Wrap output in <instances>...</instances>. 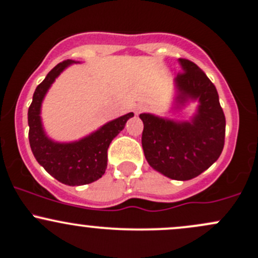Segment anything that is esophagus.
Segmentation results:
<instances>
[{"mask_svg": "<svg viewBox=\"0 0 258 258\" xmlns=\"http://www.w3.org/2000/svg\"><path fill=\"white\" fill-rule=\"evenodd\" d=\"M145 110H146L145 105H137V106L135 107V113H136V115H138V113H141V112H142V111H145Z\"/></svg>", "mask_w": 258, "mask_h": 258, "instance_id": "obj_1", "label": "esophagus"}]
</instances>
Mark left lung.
Masks as SVG:
<instances>
[{
    "mask_svg": "<svg viewBox=\"0 0 258 258\" xmlns=\"http://www.w3.org/2000/svg\"><path fill=\"white\" fill-rule=\"evenodd\" d=\"M181 74L174 79L172 111L198 102L186 121L141 113L142 147L148 164L174 180H189L202 174L220 157L225 141L224 111L215 85L205 73L186 59H178Z\"/></svg>",
    "mask_w": 258,
    "mask_h": 258,
    "instance_id": "obj_1",
    "label": "left lung"
}]
</instances>
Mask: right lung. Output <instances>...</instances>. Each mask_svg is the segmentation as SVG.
Wrapping results in <instances>:
<instances>
[{
  "mask_svg": "<svg viewBox=\"0 0 258 258\" xmlns=\"http://www.w3.org/2000/svg\"><path fill=\"white\" fill-rule=\"evenodd\" d=\"M79 61L68 59L53 68L37 86L28 108L29 145L37 162L48 173L67 185H84L104 175L107 167V148L111 141L124 128L134 112L102 124L96 131L73 142H58L45 134L40 111L51 84L69 65Z\"/></svg>",
  "mask_w": 258,
  "mask_h": 258,
  "instance_id": "1",
  "label": "right lung"
}]
</instances>
